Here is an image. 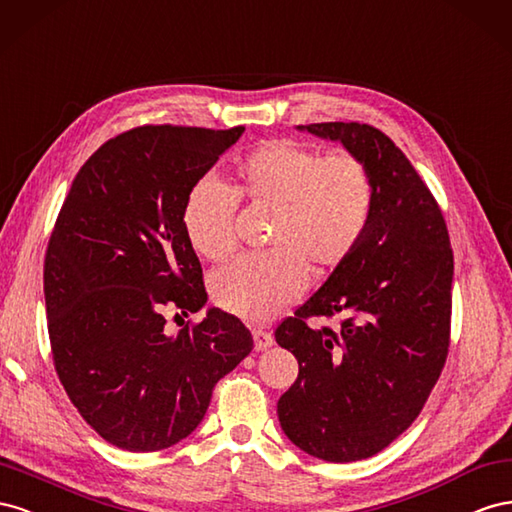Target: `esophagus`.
I'll use <instances>...</instances> for the list:
<instances>
[{"instance_id": "esophagus-1", "label": "esophagus", "mask_w": 512, "mask_h": 512, "mask_svg": "<svg viewBox=\"0 0 512 512\" xmlns=\"http://www.w3.org/2000/svg\"><path fill=\"white\" fill-rule=\"evenodd\" d=\"M253 339H255V349L259 352V349H268L274 345V337L272 332L264 330V328H255L253 330Z\"/></svg>"}]
</instances>
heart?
I'll use <instances>...</instances> for the list:
<instances>
[{
  "label": "heart",
  "mask_w": 512,
  "mask_h": 512,
  "mask_svg": "<svg viewBox=\"0 0 512 512\" xmlns=\"http://www.w3.org/2000/svg\"><path fill=\"white\" fill-rule=\"evenodd\" d=\"M238 199L276 210L268 253L244 255L214 272L210 294L218 309L246 321H266L302 296L309 268H341L369 236L377 184L358 154H326L313 145L270 139L233 165V186L203 178L188 188L182 227L210 261L238 246Z\"/></svg>",
  "instance_id": "b5f03b06"
}]
</instances>
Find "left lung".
<instances>
[{"label": "left lung", "mask_w": 512, "mask_h": 512, "mask_svg": "<svg viewBox=\"0 0 512 512\" xmlns=\"http://www.w3.org/2000/svg\"><path fill=\"white\" fill-rule=\"evenodd\" d=\"M300 128L341 141L377 184L369 236L274 332L298 358V379L279 399L285 435L317 459L349 463L397 440L440 379L455 259L429 186L382 130L358 122ZM313 316H339L340 324L311 329Z\"/></svg>", "instance_id": "obj_1"}]
</instances>
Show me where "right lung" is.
Wrapping results in <instances>:
<instances>
[{
  "label": "right lung",
  "instance_id": "add662e5",
  "mask_svg": "<svg viewBox=\"0 0 512 512\" xmlns=\"http://www.w3.org/2000/svg\"><path fill=\"white\" fill-rule=\"evenodd\" d=\"M244 133L148 124L87 158L45 255V302L57 377L102 440L130 452L191 435L221 377L251 354L238 317L210 309L182 227L188 188ZM184 324V321H182Z\"/></svg>",
  "mask_w": 512,
  "mask_h": 512
}]
</instances>
